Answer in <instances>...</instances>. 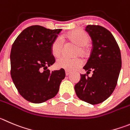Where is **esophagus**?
<instances>
[{
    "mask_svg": "<svg viewBox=\"0 0 130 130\" xmlns=\"http://www.w3.org/2000/svg\"><path fill=\"white\" fill-rule=\"evenodd\" d=\"M70 74H71V72H70V71H65V74H66V76H69Z\"/></svg>",
    "mask_w": 130,
    "mask_h": 130,
    "instance_id": "1",
    "label": "esophagus"
}]
</instances>
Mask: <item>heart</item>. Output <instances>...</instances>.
Returning a JSON list of instances; mask_svg holds the SVG:
<instances>
[{
    "instance_id": "1",
    "label": "heart",
    "mask_w": 130,
    "mask_h": 130,
    "mask_svg": "<svg viewBox=\"0 0 130 130\" xmlns=\"http://www.w3.org/2000/svg\"><path fill=\"white\" fill-rule=\"evenodd\" d=\"M65 38L69 42L77 45L74 56L80 55L82 57H86L88 55L90 49L87 43L90 42L89 35L83 31L75 30L67 33L63 37L56 38L53 41L51 45V52L53 56L58 58L61 55L63 47V40H64ZM82 64L83 61L79 58H69L63 56L57 59L56 66L58 69L72 71L79 68Z\"/></svg>"
}]
</instances>
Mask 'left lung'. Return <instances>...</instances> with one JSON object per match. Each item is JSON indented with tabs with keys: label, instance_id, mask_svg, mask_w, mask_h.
Here are the masks:
<instances>
[{
	"label": "left lung",
	"instance_id": "8db88e82",
	"mask_svg": "<svg viewBox=\"0 0 130 130\" xmlns=\"http://www.w3.org/2000/svg\"><path fill=\"white\" fill-rule=\"evenodd\" d=\"M92 41V48L83 69L87 74L75 85L77 96L91 105L103 102L112 94L121 69L120 48L110 31L99 25L85 27ZM91 71L92 77L88 76Z\"/></svg>",
	"mask_w": 130,
	"mask_h": 130
}]
</instances>
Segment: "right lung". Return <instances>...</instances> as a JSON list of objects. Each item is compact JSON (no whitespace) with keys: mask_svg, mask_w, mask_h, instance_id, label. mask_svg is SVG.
<instances>
[{"mask_svg":"<svg viewBox=\"0 0 130 130\" xmlns=\"http://www.w3.org/2000/svg\"><path fill=\"white\" fill-rule=\"evenodd\" d=\"M62 29L32 25L23 30L12 45L11 76L19 94L33 103L54 98L65 78L64 69L50 72L55 63L51 45Z\"/></svg>","mask_w":130,"mask_h":130,"instance_id":"add662e5","label":"right lung"}]
</instances>
